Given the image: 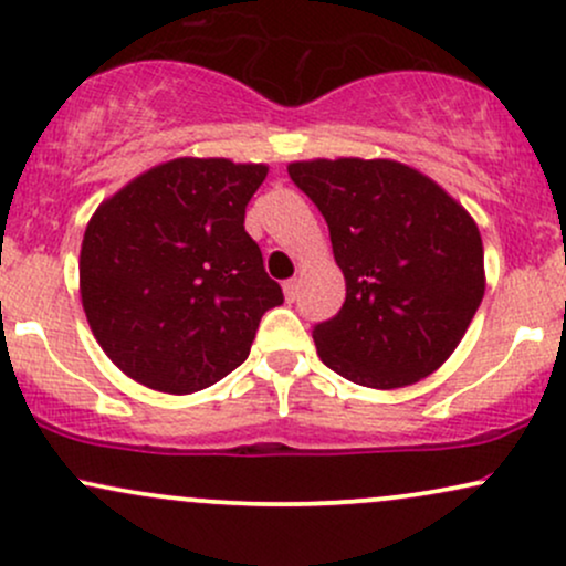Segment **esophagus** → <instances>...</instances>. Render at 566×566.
I'll return each instance as SVG.
<instances>
[{
	"mask_svg": "<svg viewBox=\"0 0 566 566\" xmlns=\"http://www.w3.org/2000/svg\"><path fill=\"white\" fill-rule=\"evenodd\" d=\"M282 290H284V297H287V303H295V297H297V279H287V282L282 284Z\"/></svg>",
	"mask_w": 566,
	"mask_h": 566,
	"instance_id": "esophagus-1",
	"label": "esophagus"
}]
</instances>
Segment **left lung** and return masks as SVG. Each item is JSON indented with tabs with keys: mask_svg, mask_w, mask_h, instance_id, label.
Instances as JSON below:
<instances>
[{
	"mask_svg": "<svg viewBox=\"0 0 566 566\" xmlns=\"http://www.w3.org/2000/svg\"><path fill=\"white\" fill-rule=\"evenodd\" d=\"M327 220L346 303L314 327L319 359L350 382L405 388L450 359L484 297L479 226L439 184L394 159L292 161Z\"/></svg>",
	"mask_w": 566,
	"mask_h": 566,
	"instance_id": "obj_1",
	"label": "left lung"
}]
</instances>
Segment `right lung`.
Wrapping results in <instances>:
<instances>
[{"instance_id": "1", "label": "right lung", "mask_w": 566, "mask_h": 566, "mask_svg": "<svg viewBox=\"0 0 566 566\" xmlns=\"http://www.w3.org/2000/svg\"><path fill=\"white\" fill-rule=\"evenodd\" d=\"M269 167L180 157L108 197L82 239L80 292L95 340L154 391L193 394L237 369L284 301L244 231Z\"/></svg>"}]
</instances>
